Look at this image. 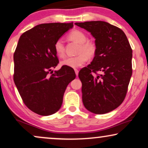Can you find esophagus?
<instances>
[{"label":"esophagus","instance_id":"esophagus-1","mask_svg":"<svg viewBox=\"0 0 148 148\" xmlns=\"http://www.w3.org/2000/svg\"><path fill=\"white\" fill-rule=\"evenodd\" d=\"M74 71H75L76 75V76H78V70H76V69H75V70H74Z\"/></svg>","mask_w":148,"mask_h":148}]
</instances>
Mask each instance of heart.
<instances>
[{
    "label": "heart",
    "instance_id": "obj_1",
    "mask_svg": "<svg viewBox=\"0 0 148 148\" xmlns=\"http://www.w3.org/2000/svg\"><path fill=\"white\" fill-rule=\"evenodd\" d=\"M68 36L71 40L80 44L78 51V53L79 55L75 57H70L65 59L61 64L63 66L72 68H80L87 62V57L90 58L95 56L96 53V46L95 43L91 41H86L87 40L86 36L80 30L78 29L73 30L69 34ZM54 50L57 56L61 58H64L66 56L64 42L62 38H59L56 41L54 44Z\"/></svg>",
    "mask_w": 148,
    "mask_h": 148
}]
</instances>
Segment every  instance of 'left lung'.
<instances>
[{"mask_svg":"<svg viewBox=\"0 0 148 148\" xmlns=\"http://www.w3.org/2000/svg\"><path fill=\"white\" fill-rule=\"evenodd\" d=\"M75 24L95 38L93 60L78 73L82 82V102L92 113H108L119 107L127 95L133 72L131 45L121 29L106 21Z\"/></svg>","mask_w":148,"mask_h":148,"instance_id":"obj_1","label":"left lung"}]
</instances>
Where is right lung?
Segmentation results:
<instances>
[{
	"instance_id": "1",
	"label": "right lung",
	"mask_w": 148,
	"mask_h": 148,
	"mask_svg": "<svg viewBox=\"0 0 148 148\" xmlns=\"http://www.w3.org/2000/svg\"><path fill=\"white\" fill-rule=\"evenodd\" d=\"M72 27L73 22L42 23L19 39L13 55V80L25 105L39 115H51L60 109L67 86L76 78L70 67L52 71L59 64L55 42Z\"/></svg>"
}]
</instances>
